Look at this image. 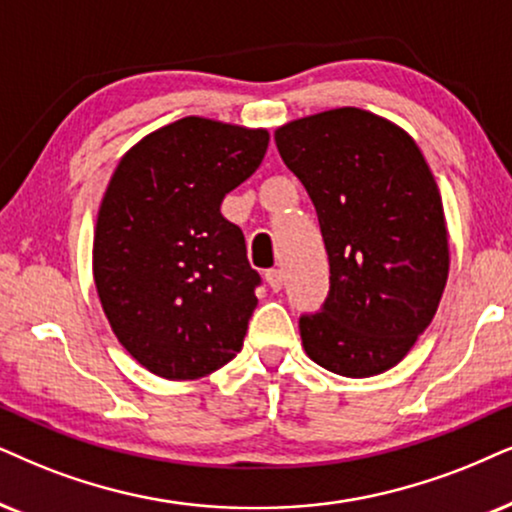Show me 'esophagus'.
Here are the masks:
<instances>
[{"instance_id": "esophagus-1", "label": "esophagus", "mask_w": 512, "mask_h": 512, "mask_svg": "<svg viewBox=\"0 0 512 512\" xmlns=\"http://www.w3.org/2000/svg\"><path fill=\"white\" fill-rule=\"evenodd\" d=\"M264 278H267L271 290H281L283 288V271L281 269H269L267 274H264Z\"/></svg>"}]
</instances>
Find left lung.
<instances>
[{"label":"left lung","mask_w":512,"mask_h":512,"mask_svg":"<svg viewBox=\"0 0 512 512\" xmlns=\"http://www.w3.org/2000/svg\"><path fill=\"white\" fill-rule=\"evenodd\" d=\"M276 146L312 198L331 290L300 316L304 352L347 378L397 366L430 326L446 276L442 196L404 129L361 108L278 127Z\"/></svg>","instance_id":"left-lung-1"}]
</instances>
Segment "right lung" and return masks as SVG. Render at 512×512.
Listing matches in <instances>:
<instances>
[{
	"mask_svg": "<svg viewBox=\"0 0 512 512\" xmlns=\"http://www.w3.org/2000/svg\"><path fill=\"white\" fill-rule=\"evenodd\" d=\"M267 129L181 118L122 155L94 231V283L120 345L167 380L241 352L260 274L224 196L262 163Z\"/></svg>",
	"mask_w": 512,
	"mask_h": 512,
	"instance_id": "add662e5",
	"label": "right lung"
}]
</instances>
